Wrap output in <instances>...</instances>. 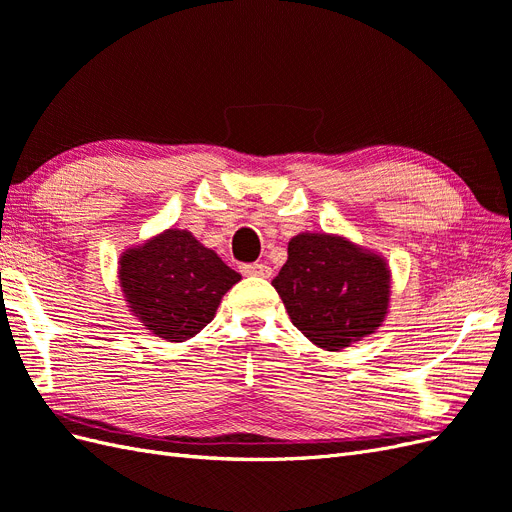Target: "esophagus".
<instances>
[{"mask_svg":"<svg viewBox=\"0 0 512 512\" xmlns=\"http://www.w3.org/2000/svg\"><path fill=\"white\" fill-rule=\"evenodd\" d=\"M243 275H256V277H271V267H267L265 262H252V265H243L241 267Z\"/></svg>","mask_w":512,"mask_h":512,"instance_id":"1","label":"esophagus"}]
</instances>
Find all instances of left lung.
Returning <instances> with one entry per match:
<instances>
[{
  "instance_id": "obj_1",
  "label": "left lung",
  "mask_w": 512,
  "mask_h": 512,
  "mask_svg": "<svg viewBox=\"0 0 512 512\" xmlns=\"http://www.w3.org/2000/svg\"><path fill=\"white\" fill-rule=\"evenodd\" d=\"M309 342L342 350L374 335L389 314L391 269L378 252L331 232H299L271 282Z\"/></svg>"
}]
</instances>
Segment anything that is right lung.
<instances>
[{
  "instance_id": "add662e5",
  "label": "right lung",
  "mask_w": 512,
  "mask_h": 512,
  "mask_svg": "<svg viewBox=\"0 0 512 512\" xmlns=\"http://www.w3.org/2000/svg\"><path fill=\"white\" fill-rule=\"evenodd\" d=\"M117 277L132 316L166 342H185L213 320L241 275L190 230L166 228L128 247Z\"/></svg>"
}]
</instances>
